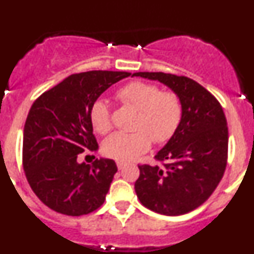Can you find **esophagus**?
<instances>
[{"instance_id":"esophagus-1","label":"esophagus","mask_w":254,"mask_h":254,"mask_svg":"<svg viewBox=\"0 0 254 254\" xmlns=\"http://www.w3.org/2000/svg\"><path fill=\"white\" fill-rule=\"evenodd\" d=\"M126 165V163H123V161H117V167H118V169H123Z\"/></svg>"}]
</instances>
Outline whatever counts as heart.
Here are the masks:
<instances>
[{"label": "heart", "mask_w": 254, "mask_h": 254, "mask_svg": "<svg viewBox=\"0 0 254 254\" xmlns=\"http://www.w3.org/2000/svg\"><path fill=\"white\" fill-rule=\"evenodd\" d=\"M117 99L138 112L134 132H116L103 143L107 156L118 161H131L146 152L152 141L164 143L174 136L181 125L183 107L173 91H161L155 84L132 81L117 91ZM90 122L98 133L112 129L109 105L98 99L90 109Z\"/></svg>", "instance_id": "1"}]
</instances>
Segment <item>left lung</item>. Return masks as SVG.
I'll list each match as a JSON object with an SVG mask.
<instances>
[{
    "label": "left lung",
    "instance_id": "1",
    "mask_svg": "<svg viewBox=\"0 0 254 254\" xmlns=\"http://www.w3.org/2000/svg\"><path fill=\"white\" fill-rule=\"evenodd\" d=\"M158 80L182 102L181 125L167 145L155 155L159 165H138L134 190L145 207L178 216L202 205L224 176L228 160V123L223 107L210 91L186 76L136 72Z\"/></svg>",
    "mask_w": 254,
    "mask_h": 254
}]
</instances>
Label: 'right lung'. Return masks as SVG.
<instances>
[{"label": "right lung", "mask_w": 254, "mask_h": 254, "mask_svg": "<svg viewBox=\"0 0 254 254\" xmlns=\"http://www.w3.org/2000/svg\"><path fill=\"white\" fill-rule=\"evenodd\" d=\"M129 72L75 73L33 103L22 140V165L31 190L52 210L68 216L90 214L104 203L117 165L112 159L78 163V154L98 150L91 105Z\"/></svg>", "instance_id": "obj_1"}]
</instances>
